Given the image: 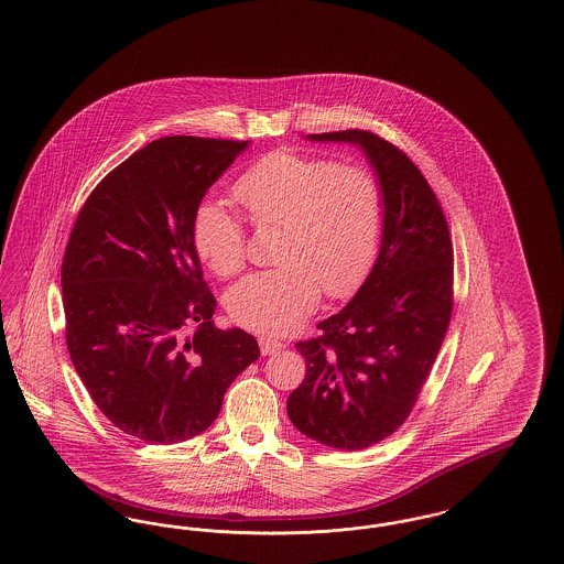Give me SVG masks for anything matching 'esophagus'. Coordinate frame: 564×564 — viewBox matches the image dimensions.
Wrapping results in <instances>:
<instances>
[{"label": "esophagus", "instance_id": "34e87169", "mask_svg": "<svg viewBox=\"0 0 564 564\" xmlns=\"http://www.w3.org/2000/svg\"><path fill=\"white\" fill-rule=\"evenodd\" d=\"M258 343H260V350H262V355H274V352L285 349V345H283L281 340L272 338V336H260V338H258Z\"/></svg>", "mask_w": 564, "mask_h": 564}]
</instances>
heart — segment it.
<instances>
[{"label":"heart","mask_w":564,"mask_h":564,"mask_svg":"<svg viewBox=\"0 0 564 564\" xmlns=\"http://www.w3.org/2000/svg\"><path fill=\"white\" fill-rule=\"evenodd\" d=\"M235 198L258 228H281L276 269L249 274L226 295L232 322L288 332L319 302L352 294L372 270L384 230V189L361 164L274 150L235 184ZM192 241L200 260L228 279L245 269L241 219L215 203L198 207Z\"/></svg>","instance_id":"heart-1"}]
</instances>
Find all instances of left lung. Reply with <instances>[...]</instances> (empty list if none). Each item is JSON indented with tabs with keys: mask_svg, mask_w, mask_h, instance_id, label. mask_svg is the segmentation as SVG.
Here are the masks:
<instances>
[{
	"mask_svg": "<svg viewBox=\"0 0 564 564\" xmlns=\"http://www.w3.org/2000/svg\"><path fill=\"white\" fill-rule=\"evenodd\" d=\"M364 148L384 189L375 269L319 336L295 343L306 376L288 400L295 430L361 451L402 427L440 352L455 306V253L430 182L398 145L372 131L311 134Z\"/></svg>",
	"mask_w": 564,
	"mask_h": 564,
	"instance_id": "1",
	"label": "left lung"
}]
</instances>
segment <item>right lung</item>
<instances>
[{"instance_id":"1","label":"right lung","mask_w":564,"mask_h":564,"mask_svg":"<svg viewBox=\"0 0 564 564\" xmlns=\"http://www.w3.org/2000/svg\"><path fill=\"white\" fill-rule=\"evenodd\" d=\"M245 148L192 134L148 143L88 194L65 247L72 364L109 423L148 444L207 430L230 382L260 357L251 334L212 322L192 241L205 192Z\"/></svg>"}]
</instances>
